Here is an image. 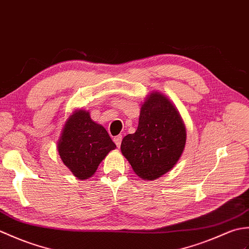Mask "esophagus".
<instances>
[{"instance_id":"esophagus-1","label":"esophagus","mask_w":249,"mask_h":249,"mask_svg":"<svg viewBox=\"0 0 249 249\" xmlns=\"http://www.w3.org/2000/svg\"><path fill=\"white\" fill-rule=\"evenodd\" d=\"M113 140H114V142L116 143V146H117V147H120V145H121V141H123V136H121V135H117V136H115Z\"/></svg>"}]
</instances>
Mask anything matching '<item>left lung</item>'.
Listing matches in <instances>:
<instances>
[{
  "label": "left lung",
  "mask_w": 249,
  "mask_h": 249,
  "mask_svg": "<svg viewBox=\"0 0 249 249\" xmlns=\"http://www.w3.org/2000/svg\"><path fill=\"white\" fill-rule=\"evenodd\" d=\"M186 142V129L178 108L158 90L142 103L135 133L121 142V153L142 180H156L175 167Z\"/></svg>",
  "instance_id": "1"
}]
</instances>
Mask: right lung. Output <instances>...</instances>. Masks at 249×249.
Instances as JSON below:
<instances>
[{"mask_svg":"<svg viewBox=\"0 0 249 249\" xmlns=\"http://www.w3.org/2000/svg\"><path fill=\"white\" fill-rule=\"evenodd\" d=\"M115 148L104 126L93 121L89 112L82 108L70 114L57 141L60 159L79 180L92 177Z\"/></svg>","mask_w":249,"mask_h":249,"instance_id":"add662e5","label":"right lung"}]
</instances>
